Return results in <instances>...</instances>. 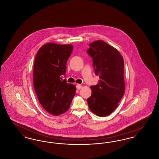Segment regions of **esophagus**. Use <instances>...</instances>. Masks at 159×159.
<instances>
[{
    "label": "esophagus",
    "mask_w": 159,
    "mask_h": 159,
    "mask_svg": "<svg viewBox=\"0 0 159 159\" xmlns=\"http://www.w3.org/2000/svg\"><path fill=\"white\" fill-rule=\"evenodd\" d=\"M82 86L81 84H77L76 85V88H77V89H79V90H80V89H82Z\"/></svg>",
    "instance_id": "esophagus-1"
}]
</instances>
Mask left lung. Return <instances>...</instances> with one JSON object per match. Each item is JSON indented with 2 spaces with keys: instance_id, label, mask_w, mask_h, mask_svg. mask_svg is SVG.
<instances>
[{
  "instance_id": "obj_1",
  "label": "left lung",
  "mask_w": 159,
  "mask_h": 159,
  "mask_svg": "<svg viewBox=\"0 0 159 159\" xmlns=\"http://www.w3.org/2000/svg\"><path fill=\"white\" fill-rule=\"evenodd\" d=\"M87 52L99 77L98 83L90 86L92 95L87 102L93 113L107 116L117 107L125 93L123 58L116 48L100 40L90 43Z\"/></svg>"
}]
</instances>
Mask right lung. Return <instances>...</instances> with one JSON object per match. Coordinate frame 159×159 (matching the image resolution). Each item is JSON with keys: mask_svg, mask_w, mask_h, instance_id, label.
Instances as JSON below:
<instances>
[{"mask_svg": "<svg viewBox=\"0 0 159 159\" xmlns=\"http://www.w3.org/2000/svg\"><path fill=\"white\" fill-rule=\"evenodd\" d=\"M73 49L72 45L48 43L39 49L35 58V92L41 106L53 116L66 112L76 94V86L63 79Z\"/></svg>", "mask_w": 159, "mask_h": 159, "instance_id": "add662e5", "label": "right lung"}]
</instances>
